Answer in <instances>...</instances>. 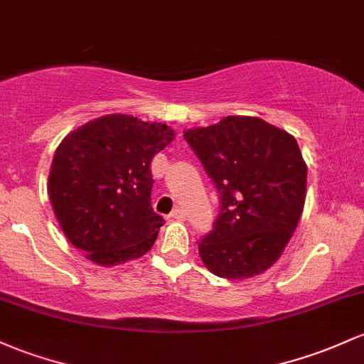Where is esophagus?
Listing matches in <instances>:
<instances>
[{"mask_svg": "<svg viewBox=\"0 0 364 364\" xmlns=\"http://www.w3.org/2000/svg\"><path fill=\"white\" fill-rule=\"evenodd\" d=\"M169 219H173V221H185V213H183V209L176 207L173 213L169 214Z\"/></svg>", "mask_w": 364, "mask_h": 364, "instance_id": "esophagus-1", "label": "esophagus"}]
</instances>
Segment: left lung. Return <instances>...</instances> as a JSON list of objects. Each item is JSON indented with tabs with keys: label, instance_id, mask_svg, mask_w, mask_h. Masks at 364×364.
Listing matches in <instances>:
<instances>
[{
	"label": "left lung",
	"instance_id": "8db88e82",
	"mask_svg": "<svg viewBox=\"0 0 364 364\" xmlns=\"http://www.w3.org/2000/svg\"><path fill=\"white\" fill-rule=\"evenodd\" d=\"M214 179L221 213L198 242L203 266L219 278L245 279L282 257L306 202L307 166L297 139L250 115L185 131Z\"/></svg>",
	"mask_w": 364,
	"mask_h": 364
}]
</instances>
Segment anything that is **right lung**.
I'll return each instance as SVG.
<instances>
[{
	"label": "right lung",
	"instance_id": "1",
	"mask_svg": "<svg viewBox=\"0 0 364 364\" xmlns=\"http://www.w3.org/2000/svg\"><path fill=\"white\" fill-rule=\"evenodd\" d=\"M174 136L166 124L109 114L62 139L48 193L67 240L91 262L124 264L154 247L164 219L150 205V162Z\"/></svg>",
	"mask_w": 364,
	"mask_h": 364
}]
</instances>
